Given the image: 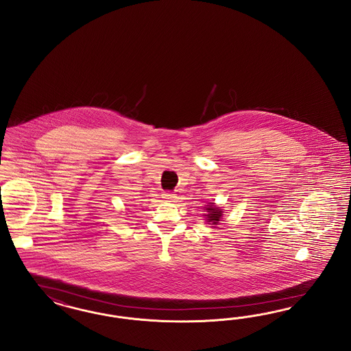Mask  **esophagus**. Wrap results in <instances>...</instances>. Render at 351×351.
I'll return each instance as SVG.
<instances>
[{
  "mask_svg": "<svg viewBox=\"0 0 351 351\" xmlns=\"http://www.w3.org/2000/svg\"><path fill=\"white\" fill-rule=\"evenodd\" d=\"M162 197H164L165 200H170V202H171V200L176 199V194H173V193H164Z\"/></svg>",
  "mask_w": 351,
  "mask_h": 351,
  "instance_id": "obj_1",
  "label": "esophagus"
}]
</instances>
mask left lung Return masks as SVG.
<instances>
[{
    "mask_svg": "<svg viewBox=\"0 0 351 351\" xmlns=\"http://www.w3.org/2000/svg\"><path fill=\"white\" fill-rule=\"evenodd\" d=\"M207 213L204 215L207 219V222H210L212 225H217L221 217H222V209L220 207H215V203H209V206L204 207Z\"/></svg>",
    "mask_w": 351,
    "mask_h": 351,
    "instance_id": "1",
    "label": "left lung"
}]
</instances>
